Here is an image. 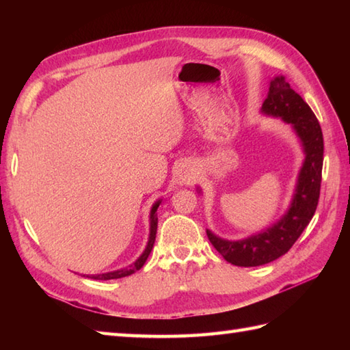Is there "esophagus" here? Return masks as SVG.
<instances>
[{
    "label": "esophagus",
    "mask_w": 350,
    "mask_h": 350,
    "mask_svg": "<svg viewBox=\"0 0 350 350\" xmlns=\"http://www.w3.org/2000/svg\"><path fill=\"white\" fill-rule=\"evenodd\" d=\"M194 180V170L191 167H183L179 171V183L180 185H187Z\"/></svg>",
    "instance_id": "esophagus-1"
}]
</instances>
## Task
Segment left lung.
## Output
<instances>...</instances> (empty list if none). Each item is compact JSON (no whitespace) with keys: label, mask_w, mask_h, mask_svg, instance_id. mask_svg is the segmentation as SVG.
I'll use <instances>...</instances> for the list:
<instances>
[{"label":"left lung","mask_w":350,"mask_h":350,"mask_svg":"<svg viewBox=\"0 0 350 350\" xmlns=\"http://www.w3.org/2000/svg\"><path fill=\"white\" fill-rule=\"evenodd\" d=\"M262 114L281 118L298 135L306 159L299 170L288 209L272 226L239 241H228L206 230L207 237L228 263L243 267L262 266L284 256L293 247L316 212L321 194L323 165V135L313 111L296 93L286 78L271 79ZM198 192L202 189L197 188Z\"/></svg>","instance_id":"obj_1"}]
</instances>
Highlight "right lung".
Here are the masks:
<instances>
[{"label": "right lung", "mask_w": 350, "mask_h": 350, "mask_svg": "<svg viewBox=\"0 0 350 350\" xmlns=\"http://www.w3.org/2000/svg\"><path fill=\"white\" fill-rule=\"evenodd\" d=\"M162 200H158L150 209V232H148V241H147V245L146 248L143 251V254H141L135 262L131 263L129 266L126 267H122V269H117V271H111V272H103V273H93V275H84V277L87 278H92V280H102V281H107V280H117V278H123V277H128V275H132L133 272L139 271L141 267H143V265L146 263V260L148 257V254L152 252V248H153V243H154V239H156V232H158V213H156V211H158V207L161 204Z\"/></svg>", "instance_id": "add662e5"}]
</instances>
